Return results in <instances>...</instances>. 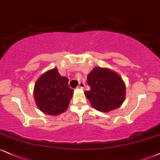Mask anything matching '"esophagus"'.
I'll list each match as a JSON object with an SVG mask.
<instances>
[{"label":"esophagus","mask_w":160,"mask_h":160,"mask_svg":"<svg viewBox=\"0 0 160 160\" xmlns=\"http://www.w3.org/2000/svg\"><path fill=\"white\" fill-rule=\"evenodd\" d=\"M84 86H85V83L82 82H80V83H79V88H80V89H83Z\"/></svg>","instance_id":"1"}]
</instances>
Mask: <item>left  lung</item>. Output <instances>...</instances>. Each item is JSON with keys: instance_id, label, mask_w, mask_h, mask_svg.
<instances>
[{"instance_id": "8db88e82", "label": "left lung", "mask_w": 160, "mask_h": 160, "mask_svg": "<svg viewBox=\"0 0 160 160\" xmlns=\"http://www.w3.org/2000/svg\"><path fill=\"white\" fill-rule=\"evenodd\" d=\"M90 86L85 95L97 111L109 112L120 107L126 97V85L118 74L108 68H95L87 76Z\"/></svg>"}]
</instances>
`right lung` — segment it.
<instances>
[{
  "mask_svg": "<svg viewBox=\"0 0 160 160\" xmlns=\"http://www.w3.org/2000/svg\"><path fill=\"white\" fill-rule=\"evenodd\" d=\"M74 89L68 86V78L62 77L56 68L38 78L34 88L35 103L43 113L58 115L68 109Z\"/></svg>",
  "mask_w": 160,
  "mask_h": 160,
  "instance_id": "1",
  "label": "right lung"
}]
</instances>
